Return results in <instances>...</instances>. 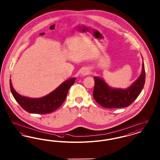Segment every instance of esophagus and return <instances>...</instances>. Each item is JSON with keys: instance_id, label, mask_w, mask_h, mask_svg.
Returning a JSON list of instances; mask_svg holds the SVG:
<instances>
[{"instance_id": "1", "label": "esophagus", "mask_w": 160, "mask_h": 160, "mask_svg": "<svg viewBox=\"0 0 160 160\" xmlns=\"http://www.w3.org/2000/svg\"><path fill=\"white\" fill-rule=\"evenodd\" d=\"M89 72H90V71H89V70H88V69H84L83 71L82 72V76H86V75H88L89 74Z\"/></svg>"}]
</instances>
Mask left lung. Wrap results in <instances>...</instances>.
Segmentation results:
<instances>
[{
  "mask_svg": "<svg viewBox=\"0 0 160 160\" xmlns=\"http://www.w3.org/2000/svg\"><path fill=\"white\" fill-rule=\"evenodd\" d=\"M93 92V98L101 106L107 108H123L129 106L142 91L145 83V65L142 64V74L137 80L125 89H113L102 79L97 77Z\"/></svg>",
  "mask_w": 160,
  "mask_h": 160,
  "instance_id": "1",
  "label": "left lung"
}]
</instances>
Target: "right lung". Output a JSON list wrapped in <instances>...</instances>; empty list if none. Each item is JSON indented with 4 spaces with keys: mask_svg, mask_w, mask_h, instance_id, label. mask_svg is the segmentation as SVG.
I'll return each mask as SVG.
<instances>
[{
    "mask_svg": "<svg viewBox=\"0 0 160 160\" xmlns=\"http://www.w3.org/2000/svg\"><path fill=\"white\" fill-rule=\"evenodd\" d=\"M76 78L64 82L54 91L39 98H30L19 95L14 89L9 80L11 91L16 101L24 110L30 113L44 114L53 112L64 102L70 87L75 83Z\"/></svg>",
    "mask_w": 160,
    "mask_h": 160,
    "instance_id": "right-lung-1",
    "label": "right lung"
}]
</instances>
